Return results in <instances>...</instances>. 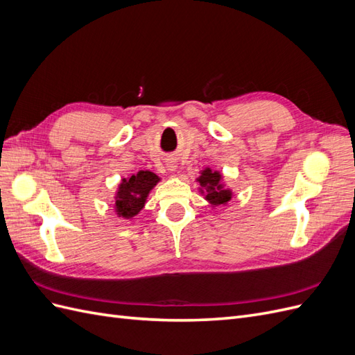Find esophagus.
I'll list each match as a JSON object with an SVG mask.
<instances>
[{
    "mask_svg": "<svg viewBox=\"0 0 355 355\" xmlns=\"http://www.w3.org/2000/svg\"><path fill=\"white\" fill-rule=\"evenodd\" d=\"M167 168H168L170 171H175V170H176V164H175V163H170V164H167Z\"/></svg>",
    "mask_w": 355,
    "mask_h": 355,
    "instance_id": "1",
    "label": "esophagus"
}]
</instances>
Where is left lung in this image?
Instances as JSON below:
<instances>
[{
  "label": "left lung",
  "instance_id": "8db88e82",
  "mask_svg": "<svg viewBox=\"0 0 355 355\" xmlns=\"http://www.w3.org/2000/svg\"><path fill=\"white\" fill-rule=\"evenodd\" d=\"M222 175L218 171H211L206 168L198 178L201 185V192H206V200H209L213 206H219V204H227L231 200L232 192L230 189H223L220 184Z\"/></svg>",
  "mask_w": 355,
  "mask_h": 355
}]
</instances>
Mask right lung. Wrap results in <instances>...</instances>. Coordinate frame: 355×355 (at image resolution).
<instances>
[{
  "label": "right lung",
  "mask_w": 355,
  "mask_h": 355,
  "mask_svg": "<svg viewBox=\"0 0 355 355\" xmlns=\"http://www.w3.org/2000/svg\"><path fill=\"white\" fill-rule=\"evenodd\" d=\"M158 176L153 171H139L128 179H123L115 197V210L121 218L130 219L145 206L146 197L158 182Z\"/></svg>",
  "instance_id": "obj_1"
}]
</instances>
